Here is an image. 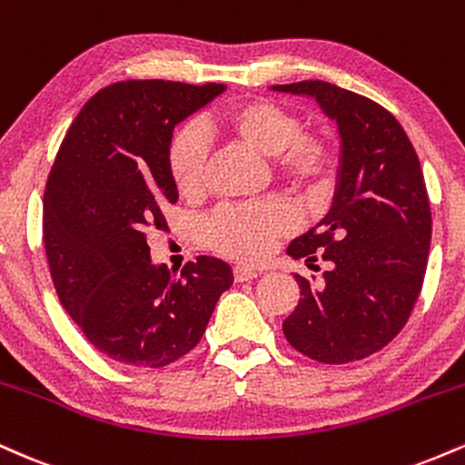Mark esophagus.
<instances>
[{"label": "esophagus", "instance_id": "esophagus-1", "mask_svg": "<svg viewBox=\"0 0 465 465\" xmlns=\"http://www.w3.org/2000/svg\"><path fill=\"white\" fill-rule=\"evenodd\" d=\"M260 275L258 269H251V266H233V280L236 282H249L255 280Z\"/></svg>", "mask_w": 465, "mask_h": 465}]
</instances>
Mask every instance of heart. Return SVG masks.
<instances>
[{"label":"heart","mask_w":465,"mask_h":465,"mask_svg":"<svg viewBox=\"0 0 465 465\" xmlns=\"http://www.w3.org/2000/svg\"><path fill=\"white\" fill-rule=\"evenodd\" d=\"M207 131L266 154L273 177L306 199H317L332 185L334 148L317 133L302 131L300 117L271 100H242L227 106L207 124ZM205 163L207 143L201 131L181 126L168 151L170 177L181 196L199 199L205 192ZM295 225V210L280 196H269L251 205L221 207L203 225V238L227 258L255 262Z\"/></svg>","instance_id":"obj_1"}]
</instances>
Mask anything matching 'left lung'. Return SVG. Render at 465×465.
Wrapping results in <instances>:
<instances>
[{"label":"left lung","instance_id":"obj_1","mask_svg":"<svg viewBox=\"0 0 465 465\" xmlns=\"http://www.w3.org/2000/svg\"><path fill=\"white\" fill-rule=\"evenodd\" d=\"M273 89L312 95L341 133L332 207L288 247L328 271L322 282L295 275L302 297L282 330L312 361H361L396 339L424 282L433 218L420 159L402 124L365 95L325 80Z\"/></svg>","mask_w":465,"mask_h":465}]
</instances>
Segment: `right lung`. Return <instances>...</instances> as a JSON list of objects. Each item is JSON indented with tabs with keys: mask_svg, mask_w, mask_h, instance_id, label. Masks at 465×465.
I'll list each match as a JSON object with an SVG mask.
<instances>
[{
	"mask_svg": "<svg viewBox=\"0 0 465 465\" xmlns=\"http://www.w3.org/2000/svg\"><path fill=\"white\" fill-rule=\"evenodd\" d=\"M225 84L122 80L80 109L44 194V244L63 308L104 356L165 367L196 348L233 275L199 255L181 275L151 262V229L179 192L168 168L173 131Z\"/></svg>",
	"mask_w": 465,
	"mask_h": 465,
	"instance_id": "right-lung-1",
	"label": "right lung"
}]
</instances>
